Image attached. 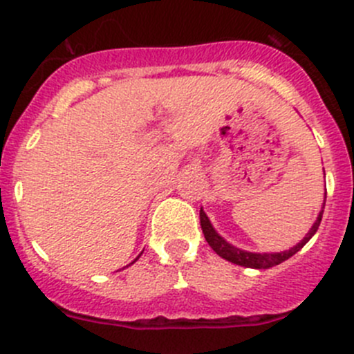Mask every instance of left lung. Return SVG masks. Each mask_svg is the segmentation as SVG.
Listing matches in <instances>:
<instances>
[{
	"label": "left lung",
	"instance_id": "8db88e82",
	"mask_svg": "<svg viewBox=\"0 0 354 354\" xmlns=\"http://www.w3.org/2000/svg\"><path fill=\"white\" fill-rule=\"evenodd\" d=\"M324 207H326V197H324L322 209H320L319 216H317V221L313 223V226L310 227L308 233L305 234V238H303L299 243L291 246L289 250H284V252L257 253V252H246V250H241V248H238V246L231 245L230 241L224 240V238L221 236L216 230H214V226L210 224V219L207 217V214L203 212V209H200V226H202L203 236H205L207 243L210 245V248H212L217 255L223 257L224 260H227V262H231V263H236V266L248 267V269H270V267L283 263L284 260H288L289 257H292L296 252H299L303 246L312 240V236L317 233V230H319L320 221H322Z\"/></svg>",
	"mask_w": 354,
	"mask_h": 354
}]
</instances>
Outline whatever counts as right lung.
<instances>
[{"instance_id":"obj_1","label":"right lung","mask_w":354,"mask_h":354,"mask_svg":"<svg viewBox=\"0 0 354 354\" xmlns=\"http://www.w3.org/2000/svg\"><path fill=\"white\" fill-rule=\"evenodd\" d=\"M138 257H140V255H138ZM138 257H137V259H138ZM137 259H135V260H137ZM135 260H133V262H135ZM133 262H131V263H133Z\"/></svg>"}]
</instances>
